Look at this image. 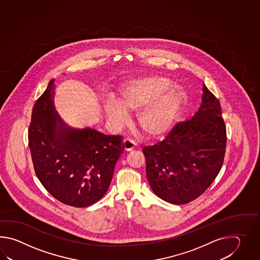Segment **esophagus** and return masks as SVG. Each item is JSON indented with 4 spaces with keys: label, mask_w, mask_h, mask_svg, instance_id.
<instances>
[{
    "label": "esophagus",
    "mask_w": 260,
    "mask_h": 260,
    "mask_svg": "<svg viewBox=\"0 0 260 260\" xmlns=\"http://www.w3.org/2000/svg\"><path fill=\"white\" fill-rule=\"evenodd\" d=\"M135 147H136V142H135L134 140H132V139L126 138V139H124L123 142H122V149H124V150H126V151L132 150V149H135Z\"/></svg>",
    "instance_id": "obj_1"
}]
</instances>
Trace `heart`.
Returning <instances> with one entry per match:
<instances>
[{
    "mask_svg": "<svg viewBox=\"0 0 260 260\" xmlns=\"http://www.w3.org/2000/svg\"><path fill=\"white\" fill-rule=\"evenodd\" d=\"M187 95L180 86L171 85L170 79L146 76L125 83L121 91V102L111 98L104 104L106 115L111 122L121 123L125 110L137 111L138 125L149 136H160L171 127L185 105Z\"/></svg>",
    "mask_w": 260,
    "mask_h": 260,
    "instance_id": "1",
    "label": "heart"
}]
</instances>
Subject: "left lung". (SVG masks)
Returning a JSON list of instances; mask_svg holds the SVG:
<instances>
[{"instance_id": "1", "label": "left lung", "mask_w": 260, "mask_h": 260, "mask_svg": "<svg viewBox=\"0 0 260 260\" xmlns=\"http://www.w3.org/2000/svg\"><path fill=\"white\" fill-rule=\"evenodd\" d=\"M226 142L220 103L204 85L202 105L193 116L177 122L161 141L142 149L153 192L174 205L197 199L220 171Z\"/></svg>"}]
</instances>
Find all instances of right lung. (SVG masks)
<instances>
[{
    "label": "right lung",
    "instance_id": "obj_1",
    "mask_svg": "<svg viewBox=\"0 0 260 260\" xmlns=\"http://www.w3.org/2000/svg\"><path fill=\"white\" fill-rule=\"evenodd\" d=\"M54 79L36 101L28 127L34 171L62 204L87 207L105 195L122 154L121 136L67 127L54 111Z\"/></svg>",
    "mask_w": 260,
    "mask_h": 260
}]
</instances>
